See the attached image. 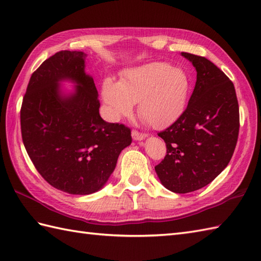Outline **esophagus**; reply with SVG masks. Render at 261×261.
I'll list each match as a JSON object with an SVG mask.
<instances>
[{
	"mask_svg": "<svg viewBox=\"0 0 261 261\" xmlns=\"http://www.w3.org/2000/svg\"><path fill=\"white\" fill-rule=\"evenodd\" d=\"M146 137V134H142V132H139L138 130H132V138H134V140H142Z\"/></svg>",
	"mask_w": 261,
	"mask_h": 261,
	"instance_id": "34e87169",
	"label": "esophagus"
}]
</instances>
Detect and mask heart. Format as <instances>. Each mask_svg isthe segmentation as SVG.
Masks as SVG:
<instances>
[{"instance_id": "b5f03b06", "label": "heart", "mask_w": 261, "mask_h": 261, "mask_svg": "<svg viewBox=\"0 0 261 261\" xmlns=\"http://www.w3.org/2000/svg\"><path fill=\"white\" fill-rule=\"evenodd\" d=\"M191 79L184 69L168 63L154 62L126 69L120 83L107 79L102 95L112 120L131 114L138 102V113L156 129L170 125L186 109Z\"/></svg>"}]
</instances>
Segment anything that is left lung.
I'll use <instances>...</instances> for the list:
<instances>
[{"label": "left lung", "instance_id": "left-lung-1", "mask_svg": "<svg viewBox=\"0 0 261 261\" xmlns=\"http://www.w3.org/2000/svg\"><path fill=\"white\" fill-rule=\"evenodd\" d=\"M197 71L187 108L158 136L166 156L154 169L167 190L197 191L219 176L232 158L239 136V104L233 83L218 66L197 55L181 53Z\"/></svg>", "mask_w": 261, "mask_h": 261}]
</instances>
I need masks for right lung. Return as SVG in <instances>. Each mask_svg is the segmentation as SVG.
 Returning a JSON list of instances; mask_svg holds the SVG:
<instances>
[{"mask_svg":"<svg viewBox=\"0 0 261 261\" xmlns=\"http://www.w3.org/2000/svg\"><path fill=\"white\" fill-rule=\"evenodd\" d=\"M83 51L62 50L33 71L20 111L21 135L38 173L48 184L73 195L101 190L120 152L132 141L130 127L99 115L97 90L85 74ZM79 84L62 97L58 82Z\"/></svg>","mask_w":261,"mask_h":261,"instance_id":"right-lung-1","label":"right lung"}]
</instances>
